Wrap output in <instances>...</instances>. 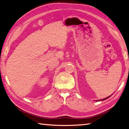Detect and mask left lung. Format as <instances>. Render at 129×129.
I'll return each mask as SVG.
<instances>
[{
    "mask_svg": "<svg viewBox=\"0 0 129 129\" xmlns=\"http://www.w3.org/2000/svg\"><path fill=\"white\" fill-rule=\"evenodd\" d=\"M111 96V95H110ZM110 96H108V97H107V98H104V99H101V100H99V101H96L97 102H98V101H104V100H105V99H108V98H109V97Z\"/></svg>",
    "mask_w": 129,
    "mask_h": 129,
    "instance_id": "obj_1",
    "label": "left lung"
}]
</instances>
